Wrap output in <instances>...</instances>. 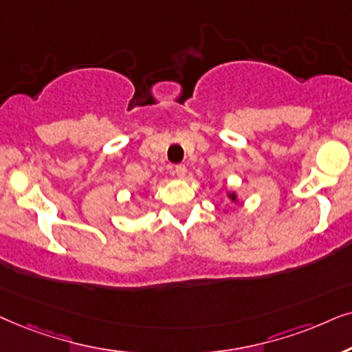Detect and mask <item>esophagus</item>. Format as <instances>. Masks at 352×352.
I'll list each match as a JSON object with an SVG mask.
<instances>
[{
    "label": "esophagus",
    "instance_id": "1",
    "mask_svg": "<svg viewBox=\"0 0 352 352\" xmlns=\"http://www.w3.org/2000/svg\"><path fill=\"white\" fill-rule=\"evenodd\" d=\"M173 173H175L179 179H185V177H186V167L185 166H177L175 168H173Z\"/></svg>",
    "mask_w": 352,
    "mask_h": 352
}]
</instances>
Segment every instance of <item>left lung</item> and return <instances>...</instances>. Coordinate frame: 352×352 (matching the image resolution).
Segmentation results:
<instances>
[{"mask_svg": "<svg viewBox=\"0 0 352 352\" xmlns=\"http://www.w3.org/2000/svg\"><path fill=\"white\" fill-rule=\"evenodd\" d=\"M227 198L232 201V203H238V195H236V191H227Z\"/></svg>", "mask_w": 352, "mask_h": 352, "instance_id": "left-lung-1", "label": "left lung"}]
</instances>
